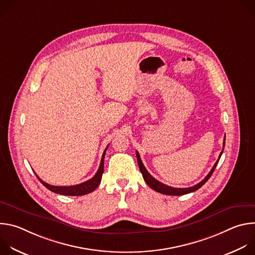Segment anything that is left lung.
Listing matches in <instances>:
<instances>
[{
	"label": "left lung",
	"mask_w": 255,
	"mask_h": 255,
	"mask_svg": "<svg viewBox=\"0 0 255 255\" xmlns=\"http://www.w3.org/2000/svg\"><path fill=\"white\" fill-rule=\"evenodd\" d=\"M224 146H225V137H224V142H223V150H224ZM223 151L220 153L219 155V158H218V160L216 161V163L214 164V166L212 167L211 171L208 173V175L202 180L200 181L199 184H197L196 186L194 187H190V188H172V187H169V186H166L162 183H160V181H158L157 179H155L148 171L147 169L145 168V166L143 165L142 161H141V158H140V155L138 153V151H136V156H137V162H138V166H139V169L143 175V178L145 180V183H146L152 190H154L155 192H158L160 194H163V195H168V196H181V195H186V194H189V193H193L197 190H199L203 185L206 184V181L211 177L212 173L214 172L215 168H216V165L218 164V162H219L220 160V157L222 155Z\"/></svg>",
	"instance_id": "8db88e82"
}]
</instances>
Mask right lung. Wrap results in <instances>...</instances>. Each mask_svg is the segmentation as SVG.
I'll return each instance as SVG.
<instances>
[{"label":"right lung","instance_id":"1","mask_svg":"<svg viewBox=\"0 0 255 255\" xmlns=\"http://www.w3.org/2000/svg\"><path fill=\"white\" fill-rule=\"evenodd\" d=\"M107 148H108V146L106 147V149L103 153L101 163H100L99 169L96 172V174L91 179H89V180L85 181V183H82L80 185L69 186V187H61V186L56 187V186H51V185H48V184L44 183V181L41 178H39L37 176V174H36V176L38 177V179L41 181V184L44 187H46L49 191H51L53 193H56V194H59V195H63V196H83V195L90 194V193L94 192L101 183L102 175H103V172H104V158H105V153H106Z\"/></svg>","mask_w":255,"mask_h":255}]
</instances>
